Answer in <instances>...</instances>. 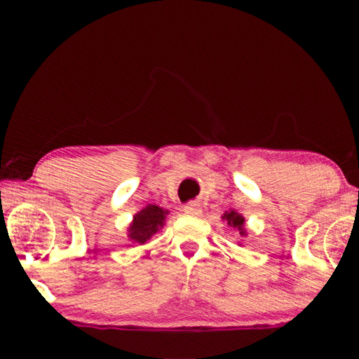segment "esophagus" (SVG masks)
Wrapping results in <instances>:
<instances>
[{
  "instance_id": "obj_1",
  "label": "esophagus",
  "mask_w": 359,
  "mask_h": 359,
  "mask_svg": "<svg viewBox=\"0 0 359 359\" xmlns=\"http://www.w3.org/2000/svg\"><path fill=\"white\" fill-rule=\"evenodd\" d=\"M184 214L190 217H199L203 214V208L199 203H190L184 208Z\"/></svg>"
}]
</instances>
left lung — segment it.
<instances>
[{"label":"left lung","mask_w":359,"mask_h":359,"mask_svg":"<svg viewBox=\"0 0 359 359\" xmlns=\"http://www.w3.org/2000/svg\"><path fill=\"white\" fill-rule=\"evenodd\" d=\"M222 220L228 223L229 228H233L234 231H238V234L241 238H247V231H245V218L244 215H241L238 210H226L222 215ZM238 245H242V242H238Z\"/></svg>","instance_id":"8db88e82"}]
</instances>
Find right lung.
<instances>
[{"mask_svg":"<svg viewBox=\"0 0 359 359\" xmlns=\"http://www.w3.org/2000/svg\"><path fill=\"white\" fill-rule=\"evenodd\" d=\"M168 209H163L156 204L145 205L142 210L135 214L128 226V239L135 244L142 245L150 241L151 236H155L158 231L163 229L166 222Z\"/></svg>","mask_w":359,"mask_h":359,"instance_id":"1","label":"right lung"}]
</instances>
